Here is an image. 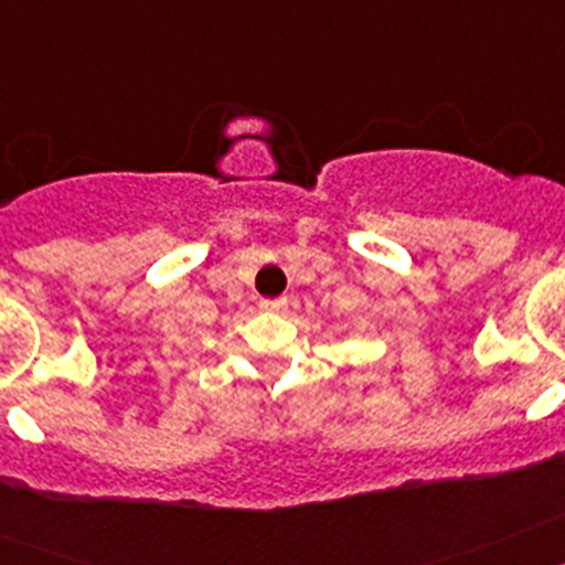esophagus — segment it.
Listing matches in <instances>:
<instances>
[{"label": "esophagus", "instance_id": "1", "mask_svg": "<svg viewBox=\"0 0 565 565\" xmlns=\"http://www.w3.org/2000/svg\"><path fill=\"white\" fill-rule=\"evenodd\" d=\"M286 306H288V299H286V297L263 299V302H259V308H263V311H286Z\"/></svg>", "mask_w": 565, "mask_h": 565}]
</instances>
